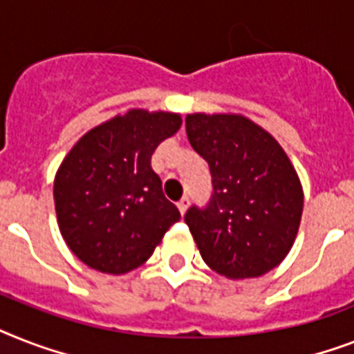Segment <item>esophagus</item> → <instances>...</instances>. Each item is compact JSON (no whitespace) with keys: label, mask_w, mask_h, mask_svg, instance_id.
Instances as JSON below:
<instances>
[{"label":"esophagus","mask_w":354,"mask_h":354,"mask_svg":"<svg viewBox=\"0 0 354 354\" xmlns=\"http://www.w3.org/2000/svg\"><path fill=\"white\" fill-rule=\"evenodd\" d=\"M187 209H189V198H182L180 202H178V211H180V214H185Z\"/></svg>","instance_id":"obj_1"}]
</instances>
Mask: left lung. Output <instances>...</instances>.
Here are the masks:
<instances>
[{"label":"left lung","mask_w":354,"mask_h":354,"mask_svg":"<svg viewBox=\"0 0 354 354\" xmlns=\"http://www.w3.org/2000/svg\"><path fill=\"white\" fill-rule=\"evenodd\" d=\"M185 129L214 187L205 209L185 214L203 261L231 280L266 274L297 240L304 211L297 169L271 132L242 114L194 112Z\"/></svg>","instance_id":"obj_1"}]
</instances>
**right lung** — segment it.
<instances>
[{"instance_id":"add662e5","label":"right lung","mask_w":354,"mask_h":354,"mask_svg":"<svg viewBox=\"0 0 354 354\" xmlns=\"http://www.w3.org/2000/svg\"><path fill=\"white\" fill-rule=\"evenodd\" d=\"M182 127L178 112L131 109L85 132L54 178L57 227L80 260L109 274L143 266L180 220L151 167Z\"/></svg>"}]
</instances>
